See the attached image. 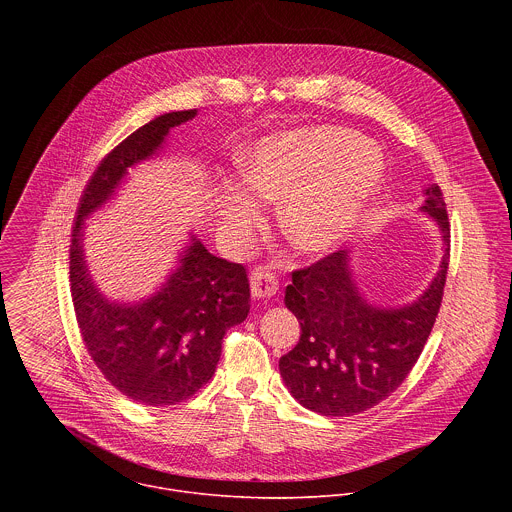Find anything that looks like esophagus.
Listing matches in <instances>:
<instances>
[{
  "mask_svg": "<svg viewBox=\"0 0 512 512\" xmlns=\"http://www.w3.org/2000/svg\"><path fill=\"white\" fill-rule=\"evenodd\" d=\"M277 289H279V283H277L275 275L269 271V267H263V265L253 267V271H251V294H253V298H257V300L271 298V296L277 294Z\"/></svg>",
  "mask_w": 512,
  "mask_h": 512,
  "instance_id": "1",
  "label": "esophagus"
}]
</instances>
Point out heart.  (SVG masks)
Segmentation results:
<instances>
[{
	"instance_id": "heart-1",
	"label": "heart",
	"mask_w": 512,
	"mask_h": 512,
	"mask_svg": "<svg viewBox=\"0 0 512 512\" xmlns=\"http://www.w3.org/2000/svg\"><path fill=\"white\" fill-rule=\"evenodd\" d=\"M245 188L263 200H282L279 223L287 241L304 253L334 247L379 190L385 160L356 131L318 125L257 141L239 158ZM223 229L245 239L259 223L257 202L227 184L216 200Z\"/></svg>"
}]
</instances>
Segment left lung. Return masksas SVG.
I'll list each match as a JSON object with an SVG mask.
<instances>
[{
	"label": "left lung",
	"instance_id": "left-lung-1",
	"mask_svg": "<svg viewBox=\"0 0 512 512\" xmlns=\"http://www.w3.org/2000/svg\"><path fill=\"white\" fill-rule=\"evenodd\" d=\"M423 212L440 225L446 253L413 304L379 308L360 296L350 251L340 249L291 273L285 306L302 326L300 342L279 358V373L306 409L348 417L387 399L411 373L440 312L450 261V221L440 186L425 190Z\"/></svg>",
	"mask_w": 512,
	"mask_h": 512
}]
</instances>
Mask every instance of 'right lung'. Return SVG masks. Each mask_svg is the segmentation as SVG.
<instances>
[{"label":"right lung","instance_id":"right-lung-1","mask_svg":"<svg viewBox=\"0 0 512 512\" xmlns=\"http://www.w3.org/2000/svg\"><path fill=\"white\" fill-rule=\"evenodd\" d=\"M196 109L145 123L113 148L89 178L70 239V296L83 342L103 377L131 401L166 407L204 387L221 358L223 338L249 314V279L241 263L214 257L192 237L180 267L156 296L115 304L95 287L83 255L85 218L105 204L127 168L152 158L172 127Z\"/></svg>","mask_w":512,"mask_h":512}]
</instances>
